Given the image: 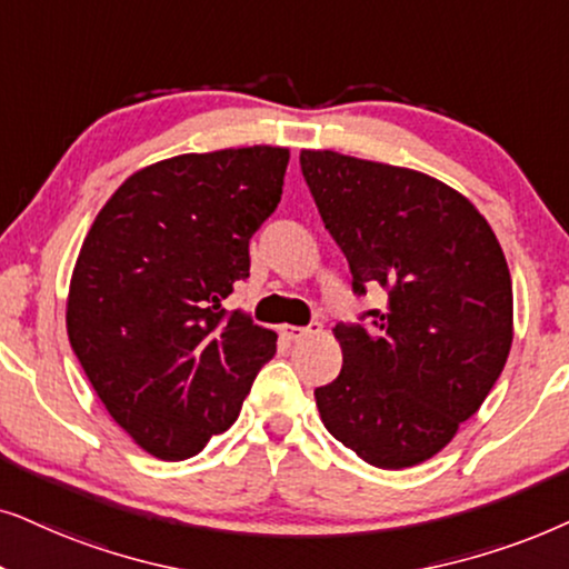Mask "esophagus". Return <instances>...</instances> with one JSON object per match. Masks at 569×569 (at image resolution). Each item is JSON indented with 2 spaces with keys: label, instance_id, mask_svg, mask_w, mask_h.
<instances>
[{
  "label": "esophagus",
  "instance_id": "1",
  "mask_svg": "<svg viewBox=\"0 0 569 569\" xmlns=\"http://www.w3.org/2000/svg\"><path fill=\"white\" fill-rule=\"evenodd\" d=\"M320 330H322L320 322L307 325V328H293V325H280V336H283L286 340H293V343H297V340H305V338H309V336H317V332H320Z\"/></svg>",
  "mask_w": 569,
  "mask_h": 569
}]
</instances>
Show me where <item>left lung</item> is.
Here are the masks:
<instances>
[{"label":"left lung","mask_w":569,"mask_h":569,"mask_svg":"<svg viewBox=\"0 0 569 569\" xmlns=\"http://www.w3.org/2000/svg\"><path fill=\"white\" fill-rule=\"evenodd\" d=\"M299 161L353 293H388L382 312L363 315L369 328H332L343 367L315 390L322 423L369 466H419L502 375L512 346L505 252L473 202L427 173L336 150H301Z\"/></svg>","instance_id":"left-lung-1"}]
</instances>
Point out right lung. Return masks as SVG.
I'll return each mask as SVG.
<instances>
[{
  "label": "right lung",
  "mask_w": 569,
  "mask_h": 569,
  "mask_svg": "<svg viewBox=\"0 0 569 569\" xmlns=\"http://www.w3.org/2000/svg\"><path fill=\"white\" fill-rule=\"evenodd\" d=\"M289 148L166 158L96 216L74 262L67 336L96 396L142 450L192 458L237 421L278 336L226 312L249 239L278 208Z\"/></svg>",
  "instance_id": "right-lung-1"
}]
</instances>
